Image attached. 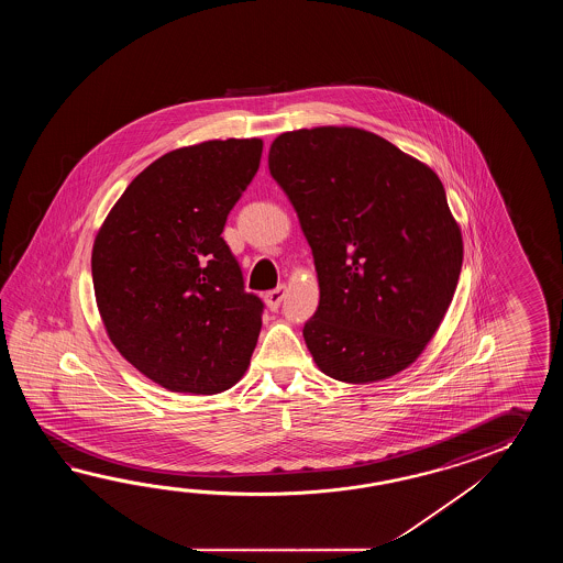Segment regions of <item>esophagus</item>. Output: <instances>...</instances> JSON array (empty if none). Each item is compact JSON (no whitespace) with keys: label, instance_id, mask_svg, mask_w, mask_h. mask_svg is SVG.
I'll list each match as a JSON object with an SVG mask.
<instances>
[{"label":"esophagus","instance_id":"esophagus-1","mask_svg":"<svg viewBox=\"0 0 563 563\" xmlns=\"http://www.w3.org/2000/svg\"><path fill=\"white\" fill-rule=\"evenodd\" d=\"M284 298H286V287L277 286L276 289L265 294V303H267L269 310L276 311L279 308V303L284 301Z\"/></svg>","mask_w":563,"mask_h":563}]
</instances>
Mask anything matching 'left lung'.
<instances>
[{"instance_id": "left-lung-1", "label": "left lung", "mask_w": 563, "mask_h": 563, "mask_svg": "<svg viewBox=\"0 0 563 563\" xmlns=\"http://www.w3.org/2000/svg\"><path fill=\"white\" fill-rule=\"evenodd\" d=\"M267 163L313 253L320 303L303 340L318 368L354 384L405 371L443 322L463 265L443 183L346 126L284 132Z\"/></svg>"}]
</instances>
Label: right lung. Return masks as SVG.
Listing matches in <instances>:
<instances>
[{
	"mask_svg": "<svg viewBox=\"0 0 563 563\" xmlns=\"http://www.w3.org/2000/svg\"><path fill=\"white\" fill-rule=\"evenodd\" d=\"M262 151L260 139H228L156 158L96 235L92 282L108 335L173 393H223L250 366L264 301L245 291L221 233Z\"/></svg>",
	"mask_w": 563,
	"mask_h": 563,
	"instance_id": "1",
	"label": "right lung"
}]
</instances>
